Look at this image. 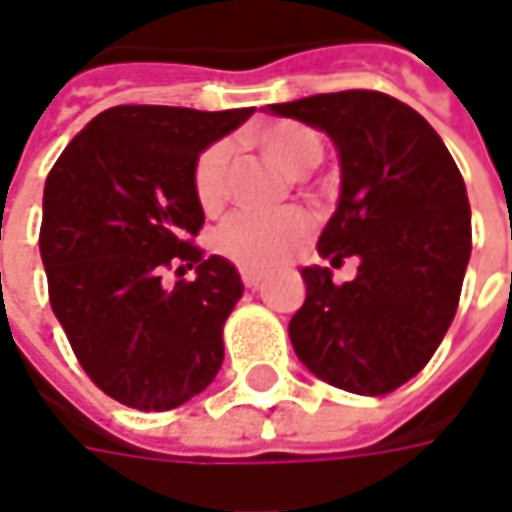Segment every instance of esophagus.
Listing matches in <instances>:
<instances>
[{"label": "esophagus", "mask_w": 512, "mask_h": 512, "mask_svg": "<svg viewBox=\"0 0 512 512\" xmlns=\"http://www.w3.org/2000/svg\"><path fill=\"white\" fill-rule=\"evenodd\" d=\"M242 282H245V287H250V290H256V287L265 282V273H259V270H242Z\"/></svg>", "instance_id": "34e87169"}]
</instances>
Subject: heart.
<instances>
[{
    "label": "heart",
    "instance_id": "b5f03b06",
    "mask_svg": "<svg viewBox=\"0 0 512 512\" xmlns=\"http://www.w3.org/2000/svg\"><path fill=\"white\" fill-rule=\"evenodd\" d=\"M256 145L270 162L302 176L322 162V136L302 122H273L256 133ZM193 196L205 213H216L227 196V150L210 145L193 165ZM310 236V219L287 207L276 213H236L213 233L216 250L245 270H270L290 259Z\"/></svg>",
    "mask_w": 512,
    "mask_h": 512
}]
</instances>
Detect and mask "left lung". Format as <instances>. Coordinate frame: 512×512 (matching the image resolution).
I'll list each match as a JSON object with an SVG mask.
<instances>
[{"label":"left lung","mask_w":512,"mask_h":512,"mask_svg":"<svg viewBox=\"0 0 512 512\" xmlns=\"http://www.w3.org/2000/svg\"><path fill=\"white\" fill-rule=\"evenodd\" d=\"M270 113L325 130L342 165L336 213L319 256H359L353 282L305 267V305L290 342L313 376L359 396L410 382L456 316L470 262V205L442 136L410 105L379 90L319 93Z\"/></svg>","instance_id":"left-lung-1"}]
</instances>
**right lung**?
<instances>
[{"label":"right lung","mask_w":512,"mask_h":512,"mask_svg":"<svg viewBox=\"0 0 512 512\" xmlns=\"http://www.w3.org/2000/svg\"><path fill=\"white\" fill-rule=\"evenodd\" d=\"M253 108L119 105L79 130L45 182L39 253L50 307L93 384L136 410H173L216 379L239 270L202 256L199 153ZM176 266L197 279L164 282Z\"/></svg>","instance_id":"add662e5"}]
</instances>
